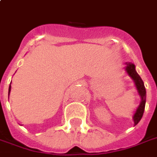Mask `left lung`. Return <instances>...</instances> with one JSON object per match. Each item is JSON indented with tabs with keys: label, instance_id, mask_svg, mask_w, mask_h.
<instances>
[{
	"label": "left lung",
	"instance_id": "left-lung-1",
	"mask_svg": "<svg viewBox=\"0 0 157 157\" xmlns=\"http://www.w3.org/2000/svg\"><path fill=\"white\" fill-rule=\"evenodd\" d=\"M126 70H127L128 75L134 80L136 87L138 90V93L142 98V101L140 103V105L138 107L137 110L136 112V114L134 115V122H135V125H136L138 122H140V120L142 119L144 112V109H145V102H146V89L144 87V84L142 78L140 77V75H138L137 72L136 71L135 68V65L132 63H128L127 64L126 67Z\"/></svg>",
	"mask_w": 157,
	"mask_h": 157
}]
</instances>
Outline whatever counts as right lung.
Listing matches in <instances>:
<instances>
[{
  "label": "right lung",
  "instance_id": "1",
  "mask_svg": "<svg viewBox=\"0 0 157 157\" xmlns=\"http://www.w3.org/2000/svg\"><path fill=\"white\" fill-rule=\"evenodd\" d=\"M10 89H11V86H9V89H8V95H9V92H10Z\"/></svg>",
  "mask_w": 157,
  "mask_h": 157
}]
</instances>
